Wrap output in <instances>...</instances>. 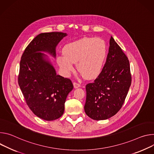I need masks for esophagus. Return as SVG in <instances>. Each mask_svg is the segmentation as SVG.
<instances>
[{"instance_id":"esophagus-1","label":"esophagus","mask_w":154,"mask_h":154,"mask_svg":"<svg viewBox=\"0 0 154 154\" xmlns=\"http://www.w3.org/2000/svg\"><path fill=\"white\" fill-rule=\"evenodd\" d=\"M73 86H74V88H75V89H76V88H79V87L81 86V85H80L79 83L75 82H73Z\"/></svg>"}]
</instances>
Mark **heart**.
I'll return each mask as SVG.
<instances>
[{
  "label": "heart",
  "mask_w": 154,
  "mask_h": 154,
  "mask_svg": "<svg viewBox=\"0 0 154 154\" xmlns=\"http://www.w3.org/2000/svg\"><path fill=\"white\" fill-rule=\"evenodd\" d=\"M63 54L56 60L63 75H69L73 70V63L77 69L88 79L97 76L101 72L106 56V45L100 38L85 37L66 45Z\"/></svg>",
  "instance_id": "b5f03b06"
}]
</instances>
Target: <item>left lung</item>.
<instances>
[{
  "mask_svg": "<svg viewBox=\"0 0 154 154\" xmlns=\"http://www.w3.org/2000/svg\"><path fill=\"white\" fill-rule=\"evenodd\" d=\"M131 83L129 60L111 36L103 70L94 82L86 86L85 112L96 121L114 116L122 106Z\"/></svg>",
  "mask_w": 154,
  "mask_h": 154,
  "instance_id": "1",
  "label": "left lung"
}]
</instances>
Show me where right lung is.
I'll list each match as a JSON object with an SVG mask.
<instances>
[{
    "label": "right lung",
    "instance_id": "add662e5",
    "mask_svg": "<svg viewBox=\"0 0 154 154\" xmlns=\"http://www.w3.org/2000/svg\"><path fill=\"white\" fill-rule=\"evenodd\" d=\"M66 35L59 32L40 33L27 46L20 61L18 84L26 103L34 114L47 121L62 116L73 86L70 79L57 75L43 53L56 58V46Z\"/></svg>",
    "mask_w": 154,
    "mask_h": 154
}]
</instances>
